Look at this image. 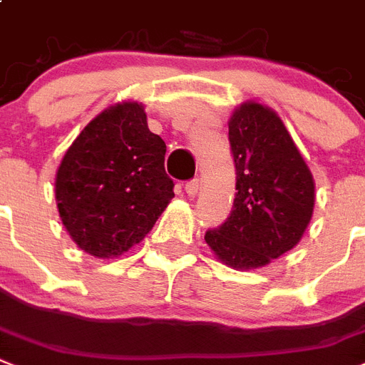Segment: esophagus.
<instances>
[{"mask_svg":"<svg viewBox=\"0 0 365 365\" xmlns=\"http://www.w3.org/2000/svg\"><path fill=\"white\" fill-rule=\"evenodd\" d=\"M200 189V182L198 180H191V182L185 183V192H187L189 197H195Z\"/></svg>","mask_w":365,"mask_h":365,"instance_id":"obj_1","label":"esophagus"}]
</instances>
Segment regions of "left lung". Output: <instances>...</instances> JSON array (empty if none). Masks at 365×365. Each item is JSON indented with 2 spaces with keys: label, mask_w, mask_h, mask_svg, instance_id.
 I'll return each instance as SVG.
<instances>
[{
  "label": "left lung",
  "mask_w": 365,
  "mask_h": 365,
  "mask_svg": "<svg viewBox=\"0 0 365 365\" xmlns=\"http://www.w3.org/2000/svg\"><path fill=\"white\" fill-rule=\"evenodd\" d=\"M236 198L221 227L204 240L223 264L266 266L294 247L315 206V182L283 121L272 108L244 103L229 120Z\"/></svg>",
  "instance_id": "left-lung-1"
}]
</instances>
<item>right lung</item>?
I'll return each instance as SVG.
<instances>
[{
    "label": "right lung",
    "mask_w": 365,
    "mask_h": 365,
    "mask_svg": "<svg viewBox=\"0 0 365 365\" xmlns=\"http://www.w3.org/2000/svg\"><path fill=\"white\" fill-rule=\"evenodd\" d=\"M165 153L135 101L106 108L82 129L56 173L59 217L80 250L112 259L144 240L174 197Z\"/></svg>",
    "instance_id": "obj_1"
}]
</instances>
